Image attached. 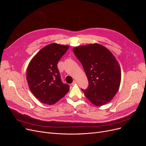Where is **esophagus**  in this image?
Returning a JSON list of instances; mask_svg holds the SVG:
<instances>
[{"label": "esophagus", "instance_id": "obj_1", "mask_svg": "<svg viewBox=\"0 0 146 146\" xmlns=\"http://www.w3.org/2000/svg\"><path fill=\"white\" fill-rule=\"evenodd\" d=\"M76 83H77V82H76V80H74V81L73 82V83H72V85H75V84H76Z\"/></svg>", "mask_w": 146, "mask_h": 146}]
</instances>
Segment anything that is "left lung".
<instances>
[{
  "instance_id": "obj_1",
  "label": "left lung",
  "mask_w": 146,
  "mask_h": 146,
  "mask_svg": "<svg viewBox=\"0 0 146 146\" xmlns=\"http://www.w3.org/2000/svg\"><path fill=\"white\" fill-rule=\"evenodd\" d=\"M89 82L86 89H82L86 97L96 106L111 101L119 88L121 73L119 65L111 52L98 44L73 48Z\"/></svg>"
}]
</instances>
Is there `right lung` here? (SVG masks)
I'll return each instance as SVG.
<instances>
[{
    "label": "right lung",
    "instance_id": "1",
    "mask_svg": "<svg viewBox=\"0 0 146 146\" xmlns=\"http://www.w3.org/2000/svg\"><path fill=\"white\" fill-rule=\"evenodd\" d=\"M68 46L51 44L42 48L30 61L27 80L33 95L41 102L52 105L69 90L68 84L63 83L57 67L58 61Z\"/></svg>",
    "mask_w": 146,
    "mask_h": 146
}]
</instances>
